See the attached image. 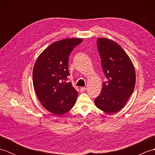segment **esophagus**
Masks as SVG:
<instances>
[{"mask_svg":"<svg viewBox=\"0 0 155 155\" xmlns=\"http://www.w3.org/2000/svg\"><path fill=\"white\" fill-rule=\"evenodd\" d=\"M86 89H87V88H85V87H81V88H80L81 92H84L85 91H86Z\"/></svg>","mask_w":155,"mask_h":155,"instance_id":"obj_1","label":"esophagus"}]
</instances>
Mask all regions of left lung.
Here are the masks:
<instances>
[{
  "instance_id": "left-lung-1",
  "label": "left lung",
  "mask_w": 155,
  "mask_h": 155,
  "mask_svg": "<svg viewBox=\"0 0 155 155\" xmlns=\"http://www.w3.org/2000/svg\"><path fill=\"white\" fill-rule=\"evenodd\" d=\"M97 47L108 81L103 83L94 103L104 113L114 114L124 107L133 93L135 69L130 57L117 42L105 37L98 38Z\"/></svg>"
}]
</instances>
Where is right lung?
Returning <instances> with one entry per match:
<instances>
[{
	"instance_id": "right-lung-1",
	"label": "right lung",
	"mask_w": 155,
	"mask_h": 155,
	"mask_svg": "<svg viewBox=\"0 0 155 155\" xmlns=\"http://www.w3.org/2000/svg\"><path fill=\"white\" fill-rule=\"evenodd\" d=\"M83 38H64L48 46L36 61L32 79L35 93L42 106L55 115H62L74 107L78 92L67 83L68 57Z\"/></svg>"
}]
</instances>
